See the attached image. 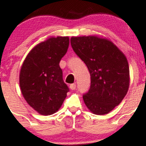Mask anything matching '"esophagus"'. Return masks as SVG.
Wrapping results in <instances>:
<instances>
[{
	"label": "esophagus",
	"instance_id": "1",
	"mask_svg": "<svg viewBox=\"0 0 146 146\" xmlns=\"http://www.w3.org/2000/svg\"><path fill=\"white\" fill-rule=\"evenodd\" d=\"M70 90H75V89L76 88V83H73V84H70Z\"/></svg>",
	"mask_w": 146,
	"mask_h": 146
}]
</instances>
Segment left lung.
Here are the masks:
<instances>
[{"label":"left lung","instance_id":"1","mask_svg":"<svg viewBox=\"0 0 146 146\" xmlns=\"http://www.w3.org/2000/svg\"><path fill=\"white\" fill-rule=\"evenodd\" d=\"M72 48L87 66L90 89L83 98L96 115H105L118 106L128 92L129 66L125 55L109 40L97 36L70 38Z\"/></svg>","mask_w":146,"mask_h":146}]
</instances>
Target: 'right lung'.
<instances>
[{
    "mask_svg": "<svg viewBox=\"0 0 146 146\" xmlns=\"http://www.w3.org/2000/svg\"><path fill=\"white\" fill-rule=\"evenodd\" d=\"M68 46V37L50 38L35 46L21 66V93L30 106L41 115L57 112L69 91L59 66Z\"/></svg>",
    "mask_w": 146,
    "mask_h": 146,
    "instance_id": "1",
    "label": "right lung"
}]
</instances>
